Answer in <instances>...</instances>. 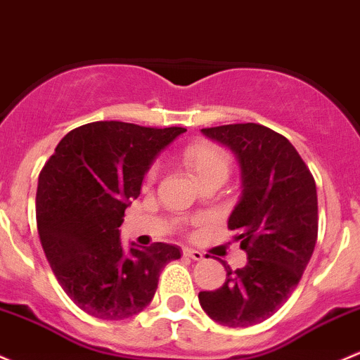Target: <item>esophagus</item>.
I'll return each mask as SVG.
<instances>
[{
  "label": "esophagus",
  "mask_w": 360,
  "mask_h": 360,
  "mask_svg": "<svg viewBox=\"0 0 360 360\" xmlns=\"http://www.w3.org/2000/svg\"><path fill=\"white\" fill-rule=\"evenodd\" d=\"M183 255L190 257V259H193V260H202L203 259V253L198 252V250H193V248H184Z\"/></svg>",
  "instance_id": "34e87169"
}]
</instances>
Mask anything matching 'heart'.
Masks as SVG:
<instances>
[{"label":"heart","mask_w":360,"mask_h":360,"mask_svg":"<svg viewBox=\"0 0 360 360\" xmlns=\"http://www.w3.org/2000/svg\"><path fill=\"white\" fill-rule=\"evenodd\" d=\"M183 164L196 177L200 184L219 181L224 183L229 176L231 158L228 151L214 143H193L183 150ZM157 176V165H153L148 172V179H155Z\"/></svg>","instance_id":"b5f03b06"}]
</instances>
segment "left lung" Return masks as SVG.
<instances>
[{
  "instance_id": "1",
  "label": "left lung",
  "mask_w": 360,
  "mask_h": 360,
  "mask_svg": "<svg viewBox=\"0 0 360 360\" xmlns=\"http://www.w3.org/2000/svg\"><path fill=\"white\" fill-rule=\"evenodd\" d=\"M226 146L241 170V196L228 228L248 262L215 291H200L207 316L229 328L269 319L297 288L317 240V191L312 174L285 136L260 124L202 129Z\"/></svg>"
}]
</instances>
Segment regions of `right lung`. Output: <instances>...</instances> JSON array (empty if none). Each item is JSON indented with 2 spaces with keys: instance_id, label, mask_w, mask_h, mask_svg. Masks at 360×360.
Segmentation results:
<instances>
[{
  "instance_id": "obj_1",
  "label": "right lung",
  "mask_w": 360,
  "mask_h": 360,
  "mask_svg": "<svg viewBox=\"0 0 360 360\" xmlns=\"http://www.w3.org/2000/svg\"><path fill=\"white\" fill-rule=\"evenodd\" d=\"M184 131L91 122L70 131L41 170V245L63 291L89 316L122 321L139 314L165 264L181 259L177 245L126 250L119 228L155 158Z\"/></svg>"
}]
</instances>
